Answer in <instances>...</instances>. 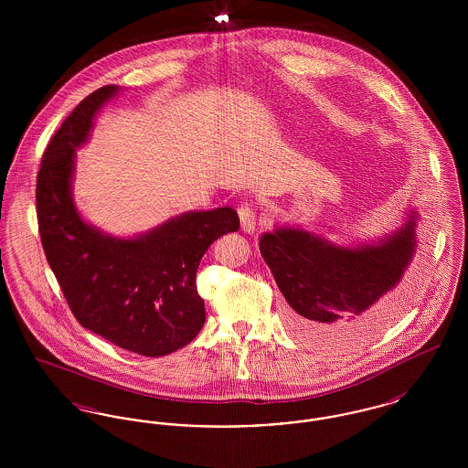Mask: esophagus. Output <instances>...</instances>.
<instances>
[{
  "mask_svg": "<svg viewBox=\"0 0 468 468\" xmlns=\"http://www.w3.org/2000/svg\"><path fill=\"white\" fill-rule=\"evenodd\" d=\"M239 218H240V226L245 233H252L256 229V208L252 203H242L239 208Z\"/></svg>",
  "mask_w": 468,
  "mask_h": 468,
  "instance_id": "34e87169",
  "label": "esophagus"
}]
</instances>
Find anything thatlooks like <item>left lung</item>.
Instances as JSON below:
<instances>
[{
	"instance_id": "obj_1",
	"label": "left lung",
	"mask_w": 468,
	"mask_h": 468,
	"mask_svg": "<svg viewBox=\"0 0 468 468\" xmlns=\"http://www.w3.org/2000/svg\"><path fill=\"white\" fill-rule=\"evenodd\" d=\"M418 221L410 208L400 228L349 247L294 226L263 233L260 250L290 305L286 323L294 336L334 349L391 321L405 300Z\"/></svg>"
}]
</instances>
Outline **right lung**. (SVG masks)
Segmentation results:
<instances>
[{"label": "right lung", "instance_id": "right-lung-1", "mask_svg": "<svg viewBox=\"0 0 468 468\" xmlns=\"http://www.w3.org/2000/svg\"><path fill=\"white\" fill-rule=\"evenodd\" d=\"M117 92V86L94 90L48 142L37 177L38 229L77 321L126 351L165 356L200 334L201 256L219 237L237 231L240 219L231 207L186 212L133 239L112 237L82 219L71 195L75 151Z\"/></svg>", "mask_w": 468, "mask_h": 468}]
</instances>
